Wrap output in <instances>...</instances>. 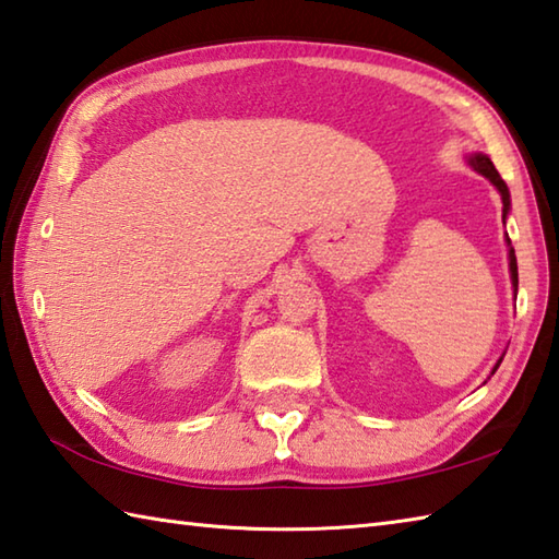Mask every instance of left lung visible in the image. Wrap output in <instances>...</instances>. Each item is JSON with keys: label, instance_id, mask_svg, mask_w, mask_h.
Listing matches in <instances>:
<instances>
[{"label": "left lung", "instance_id": "left-lung-1", "mask_svg": "<svg viewBox=\"0 0 559 559\" xmlns=\"http://www.w3.org/2000/svg\"><path fill=\"white\" fill-rule=\"evenodd\" d=\"M468 164H471V168L473 170H477V174L480 176H485L489 183H492L497 190H499V195H502V204H504V216L509 214V207H511V200H509V188H507V183L502 180V176L497 174V168H495V164L489 162V156H485V154H471L468 156ZM507 246H509V272H511V284H514V292L519 289V267H516V253H514V248H511V241L507 238ZM499 364H502V359H499L497 364H495V369H492V373L497 371V367Z\"/></svg>", "mask_w": 559, "mask_h": 559}]
</instances>
